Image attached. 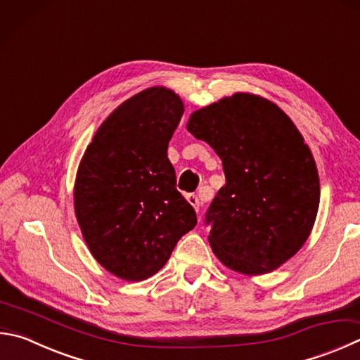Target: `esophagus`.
Segmentation results:
<instances>
[{
	"label": "esophagus",
	"mask_w": 360,
	"mask_h": 360,
	"mask_svg": "<svg viewBox=\"0 0 360 360\" xmlns=\"http://www.w3.org/2000/svg\"><path fill=\"white\" fill-rule=\"evenodd\" d=\"M187 201L191 202V205L195 207V211H200V206H201V201H200V198H198V195H195V193H188L187 195Z\"/></svg>",
	"instance_id": "obj_1"
}]
</instances>
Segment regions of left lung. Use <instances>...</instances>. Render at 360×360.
Listing matches in <instances>:
<instances>
[{"label":"left lung","mask_w":360,"mask_h":360,"mask_svg":"<svg viewBox=\"0 0 360 360\" xmlns=\"http://www.w3.org/2000/svg\"><path fill=\"white\" fill-rule=\"evenodd\" d=\"M187 130L224 165L226 184L206 212L215 257L245 276L286 263L319 206L316 163L294 122L264 97L236 93L193 112Z\"/></svg>","instance_id":"left-lung-1"}]
</instances>
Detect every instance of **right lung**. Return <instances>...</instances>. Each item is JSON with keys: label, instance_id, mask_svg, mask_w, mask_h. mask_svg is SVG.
Listing matches in <instances>:
<instances>
[{"label": "right lung", "instance_id": "obj_1", "mask_svg": "<svg viewBox=\"0 0 360 360\" xmlns=\"http://www.w3.org/2000/svg\"><path fill=\"white\" fill-rule=\"evenodd\" d=\"M182 113L172 89L141 91L101 124L78 165L74 207L84 243L97 263L127 282L158 274L197 225L167 154Z\"/></svg>", "mask_w": 360, "mask_h": 360}]
</instances>
